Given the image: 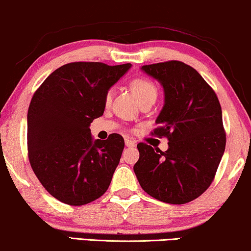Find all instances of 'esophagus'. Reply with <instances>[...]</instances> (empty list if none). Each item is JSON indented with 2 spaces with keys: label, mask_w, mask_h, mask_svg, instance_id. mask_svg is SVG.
Wrapping results in <instances>:
<instances>
[{
  "label": "esophagus",
  "mask_w": 251,
  "mask_h": 251,
  "mask_svg": "<svg viewBox=\"0 0 251 251\" xmlns=\"http://www.w3.org/2000/svg\"><path fill=\"white\" fill-rule=\"evenodd\" d=\"M125 145H126V147H134L135 146L134 141L129 140V139H125Z\"/></svg>",
  "instance_id": "34e87169"
}]
</instances>
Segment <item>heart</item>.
<instances>
[{
	"mask_svg": "<svg viewBox=\"0 0 251 251\" xmlns=\"http://www.w3.org/2000/svg\"><path fill=\"white\" fill-rule=\"evenodd\" d=\"M132 90L135 94L139 102L147 100V98H156L157 88L153 82L146 77H138L132 82ZM111 97H112V90L107 91L105 102L110 103Z\"/></svg>",
	"mask_w": 251,
	"mask_h": 251,
	"instance_id": "heart-1",
	"label": "heart"
}]
</instances>
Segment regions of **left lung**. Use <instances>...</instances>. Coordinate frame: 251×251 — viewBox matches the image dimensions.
I'll return each instance as SVG.
<instances>
[{
  "instance_id": "8db88e82",
  "label": "left lung",
  "mask_w": 251,
  "mask_h": 251,
  "mask_svg": "<svg viewBox=\"0 0 251 251\" xmlns=\"http://www.w3.org/2000/svg\"><path fill=\"white\" fill-rule=\"evenodd\" d=\"M162 84L164 105L153 135L166 136L162 151L138 144L133 169L145 192L168 204H186L213 182L226 147L223 112L214 90L186 63L158 62L141 67Z\"/></svg>"
}]
</instances>
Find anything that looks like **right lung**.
I'll use <instances>...</instances> for the list:
<instances>
[{
    "instance_id": "right-lung-1",
    "label": "right lung",
    "mask_w": 251,
    "mask_h": 251,
    "mask_svg": "<svg viewBox=\"0 0 251 251\" xmlns=\"http://www.w3.org/2000/svg\"><path fill=\"white\" fill-rule=\"evenodd\" d=\"M131 66L71 62L34 93L27 111L28 161L58 201L85 205L109 188L125 142L117 133L94 140L89 126L103 116L107 91Z\"/></svg>"
}]
</instances>
